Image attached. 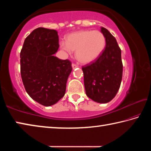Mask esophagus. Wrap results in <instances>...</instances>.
Returning <instances> with one entry per match:
<instances>
[{
  "mask_svg": "<svg viewBox=\"0 0 151 151\" xmlns=\"http://www.w3.org/2000/svg\"><path fill=\"white\" fill-rule=\"evenodd\" d=\"M72 67H73V69H75V68H77V67H78V65H75V64H72Z\"/></svg>",
  "mask_w": 151,
  "mask_h": 151,
  "instance_id": "34e87169",
  "label": "esophagus"
}]
</instances>
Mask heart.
<instances>
[{"instance_id":"b5f03b06","label":"heart","mask_w":151,"mask_h":151,"mask_svg":"<svg viewBox=\"0 0 151 151\" xmlns=\"http://www.w3.org/2000/svg\"><path fill=\"white\" fill-rule=\"evenodd\" d=\"M106 39L99 30H82L71 33L60 47L68 54L76 51V58L81 63L89 64L100 57L105 48Z\"/></svg>"}]
</instances>
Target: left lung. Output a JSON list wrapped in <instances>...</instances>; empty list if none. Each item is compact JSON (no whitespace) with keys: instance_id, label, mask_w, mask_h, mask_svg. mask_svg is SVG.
I'll return each instance as SVG.
<instances>
[{"instance_id":"obj_1","label":"left lung","mask_w":151,"mask_h":151,"mask_svg":"<svg viewBox=\"0 0 151 151\" xmlns=\"http://www.w3.org/2000/svg\"><path fill=\"white\" fill-rule=\"evenodd\" d=\"M101 31L106 39V47L98 59L82 68L86 94L99 103L113 99L121 86L122 76L121 50L116 40L105 28Z\"/></svg>"}]
</instances>
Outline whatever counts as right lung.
I'll use <instances>...</instances> for the list:
<instances>
[{
	"label": "right lung",
	"mask_w": 151,
	"mask_h": 151,
	"mask_svg": "<svg viewBox=\"0 0 151 151\" xmlns=\"http://www.w3.org/2000/svg\"><path fill=\"white\" fill-rule=\"evenodd\" d=\"M59 47L57 31L35 29L24 40L20 52V74L28 94L45 106L64 96L72 71L71 63L54 56Z\"/></svg>",
	"instance_id": "obj_1"
}]
</instances>
